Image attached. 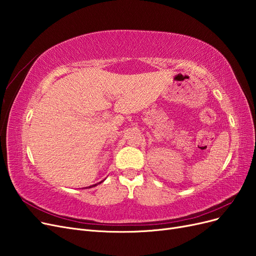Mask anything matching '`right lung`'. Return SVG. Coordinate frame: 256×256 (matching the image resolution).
Instances as JSON below:
<instances>
[{"label": "right lung", "instance_id": "add662e5", "mask_svg": "<svg viewBox=\"0 0 256 256\" xmlns=\"http://www.w3.org/2000/svg\"><path fill=\"white\" fill-rule=\"evenodd\" d=\"M95 186H96V184H95Z\"/></svg>", "mask_w": 256, "mask_h": 256}]
</instances>
